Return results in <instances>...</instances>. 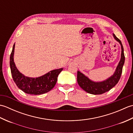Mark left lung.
<instances>
[{
    "instance_id": "obj_1",
    "label": "left lung",
    "mask_w": 133,
    "mask_h": 133,
    "mask_svg": "<svg viewBox=\"0 0 133 133\" xmlns=\"http://www.w3.org/2000/svg\"><path fill=\"white\" fill-rule=\"evenodd\" d=\"M114 39L121 44V56L120 61L118 63L113 75L107 78V79L101 82H94L84 75L79 71L77 72V82L82 89L89 94L98 95L109 91L112 87L118 83L121 78L122 72V68L125 63V55H124L123 47L121 41L113 34Z\"/></svg>"
}]
</instances>
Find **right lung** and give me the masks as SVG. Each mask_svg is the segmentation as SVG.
Returning <instances> with one entry per match:
<instances>
[{
    "label": "right lung",
    "instance_id": "obj_1",
    "mask_svg": "<svg viewBox=\"0 0 133 133\" xmlns=\"http://www.w3.org/2000/svg\"><path fill=\"white\" fill-rule=\"evenodd\" d=\"M15 44H14L10 59L11 75L14 81L18 88L26 94L41 95L52 90L58 80V75L63 68L51 70L42 76L36 78H31L24 75L16 68L14 60Z\"/></svg>",
    "mask_w": 133,
    "mask_h": 133
}]
</instances>
